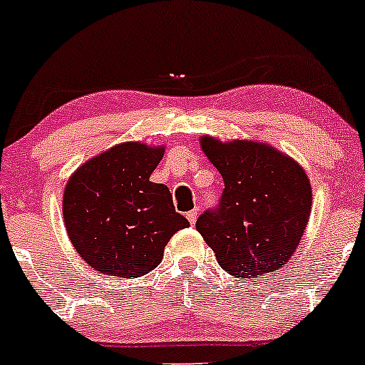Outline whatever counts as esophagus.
I'll return each mask as SVG.
<instances>
[{
    "label": "esophagus",
    "mask_w": 365,
    "mask_h": 365,
    "mask_svg": "<svg viewBox=\"0 0 365 365\" xmlns=\"http://www.w3.org/2000/svg\"><path fill=\"white\" fill-rule=\"evenodd\" d=\"M187 220H188V223H190V225H195V221H197V211H195V209H194V211L187 212Z\"/></svg>",
    "instance_id": "34e87169"
}]
</instances>
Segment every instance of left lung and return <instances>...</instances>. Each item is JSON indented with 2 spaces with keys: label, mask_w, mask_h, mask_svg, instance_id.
Returning <instances> with one entry per match:
<instances>
[{
  "label": "left lung",
  "mask_w": 365,
  "mask_h": 365,
  "mask_svg": "<svg viewBox=\"0 0 365 365\" xmlns=\"http://www.w3.org/2000/svg\"><path fill=\"white\" fill-rule=\"evenodd\" d=\"M202 150L225 182L220 204L195 228L217 262L237 278L276 273L299 247L311 216L312 190L305 171L259 142L202 137Z\"/></svg>",
  "instance_id": "obj_1"
}]
</instances>
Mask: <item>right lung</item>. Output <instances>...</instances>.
<instances>
[{"mask_svg":"<svg viewBox=\"0 0 365 365\" xmlns=\"http://www.w3.org/2000/svg\"><path fill=\"white\" fill-rule=\"evenodd\" d=\"M165 149L125 142L89 159L63 195L66 233L81 257L104 274L139 278L163 259L188 221L168 187L150 182Z\"/></svg>","mask_w":365,"mask_h":365,"instance_id":"right-lung-1","label":"right lung"}]
</instances>
